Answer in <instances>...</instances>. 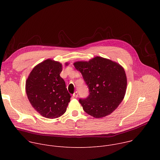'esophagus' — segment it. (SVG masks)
<instances>
[{
	"instance_id": "34e87169",
	"label": "esophagus",
	"mask_w": 160,
	"mask_h": 160,
	"mask_svg": "<svg viewBox=\"0 0 160 160\" xmlns=\"http://www.w3.org/2000/svg\"><path fill=\"white\" fill-rule=\"evenodd\" d=\"M77 97H78V92H75L73 94V98H77Z\"/></svg>"
}]
</instances>
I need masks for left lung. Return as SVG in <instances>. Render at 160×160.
Masks as SVG:
<instances>
[{
    "instance_id": "1",
    "label": "left lung",
    "mask_w": 160,
    "mask_h": 160,
    "mask_svg": "<svg viewBox=\"0 0 160 160\" xmlns=\"http://www.w3.org/2000/svg\"><path fill=\"white\" fill-rule=\"evenodd\" d=\"M88 88V96L79 99L83 110L94 118L109 115L122 101L127 88L123 68L101 57L74 63Z\"/></svg>"
}]
</instances>
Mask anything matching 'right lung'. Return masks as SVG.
<instances>
[{"label": "right lung", "mask_w": 160, "mask_h": 160, "mask_svg": "<svg viewBox=\"0 0 160 160\" xmlns=\"http://www.w3.org/2000/svg\"><path fill=\"white\" fill-rule=\"evenodd\" d=\"M61 72V63L47 59L37 65L27 80L28 100L34 109L45 118L59 117L65 112L70 101L71 95L59 75Z\"/></svg>", "instance_id": "add662e5"}]
</instances>
